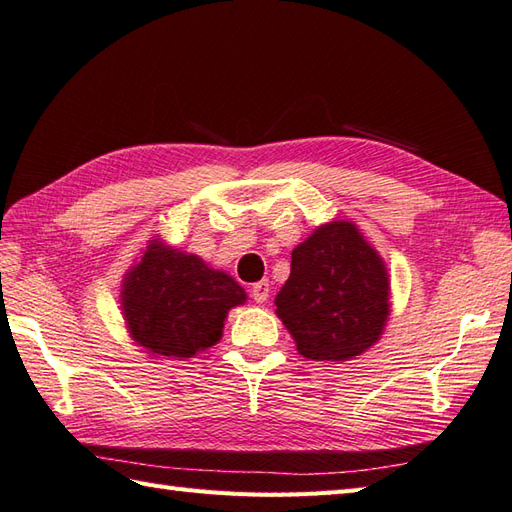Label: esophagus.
<instances>
[{
  "mask_svg": "<svg viewBox=\"0 0 512 512\" xmlns=\"http://www.w3.org/2000/svg\"><path fill=\"white\" fill-rule=\"evenodd\" d=\"M269 291H271V287H269V280H260V282H256V285L252 287V298H254V302H258V304L267 302V298H269Z\"/></svg>",
  "mask_w": 512,
  "mask_h": 512,
  "instance_id": "1",
  "label": "esophagus"
}]
</instances>
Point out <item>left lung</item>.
Instances as JSON below:
<instances>
[{
	"instance_id": "1",
	"label": "left lung",
	"mask_w": 512,
	"mask_h": 512,
	"mask_svg": "<svg viewBox=\"0 0 512 512\" xmlns=\"http://www.w3.org/2000/svg\"><path fill=\"white\" fill-rule=\"evenodd\" d=\"M276 313L313 361H350L379 342L390 315L383 258L350 221L320 225L291 252Z\"/></svg>"
}]
</instances>
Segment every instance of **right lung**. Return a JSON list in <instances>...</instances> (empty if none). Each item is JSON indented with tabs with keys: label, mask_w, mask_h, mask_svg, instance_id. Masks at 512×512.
Instances as JSON below:
<instances>
[{
	"label": "right lung",
	"mask_w": 512,
	"mask_h": 512,
	"mask_svg": "<svg viewBox=\"0 0 512 512\" xmlns=\"http://www.w3.org/2000/svg\"><path fill=\"white\" fill-rule=\"evenodd\" d=\"M120 300L135 344L153 357L190 359L219 342L227 311L247 295L225 271L155 238L124 274Z\"/></svg>",
	"instance_id": "obj_1"
}]
</instances>
